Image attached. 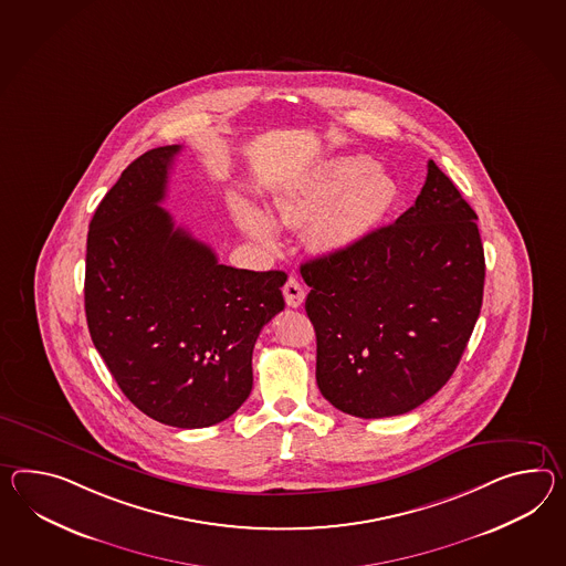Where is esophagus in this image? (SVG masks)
I'll return each instance as SVG.
<instances>
[{
  "label": "esophagus",
  "instance_id": "esophagus-1",
  "mask_svg": "<svg viewBox=\"0 0 566 566\" xmlns=\"http://www.w3.org/2000/svg\"><path fill=\"white\" fill-rule=\"evenodd\" d=\"M284 298H286V304L292 306V308H298L301 304L304 303V289L303 284L296 280V277H289V282L284 284Z\"/></svg>",
  "mask_w": 566,
  "mask_h": 566
}]
</instances>
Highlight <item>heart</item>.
<instances>
[{"label": "heart", "instance_id": "obj_1", "mask_svg": "<svg viewBox=\"0 0 566 566\" xmlns=\"http://www.w3.org/2000/svg\"><path fill=\"white\" fill-rule=\"evenodd\" d=\"M397 180L368 155H335L294 181L276 202L282 222H306L313 248L342 253L356 248L386 221L399 202ZM234 222L265 248H276V221L245 198H233Z\"/></svg>", "mask_w": 566, "mask_h": 566}]
</instances>
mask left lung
Here are the masks:
<instances>
[{
  "label": "left lung",
  "instance_id": "1",
  "mask_svg": "<svg viewBox=\"0 0 566 566\" xmlns=\"http://www.w3.org/2000/svg\"><path fill=\"white\" fill-rule=\"evenodd\" d=\"M301 274L321 395L361 419L409 413L450 380L481 315L476 212L429 161L413 207Z\"/></svg>",
  "mask_w": 566,
  "mask_h": 566
}]
</instances>
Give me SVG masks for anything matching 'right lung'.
Returning <instances> with one entry per match:
<instances>
[{
  "label": "right lung",
  "instance_id": "add662e5",
  "mask_svg": "<svg viewBox=\"0 0 566 566\" xmlns=\"http://www.w3.org/2000/svg\"><path fill=\"white\" fill-rule=\"evenodd\" d=\"M180 145L143 153L94 212L85 253L92 342L138 411L171 428L221 423L253 386L263 325L284 308L280 270H237L176 227L167 178Z\"/></svg>",
  "mask_w": 566,
  "mask_h": 566
}]
</instances>
